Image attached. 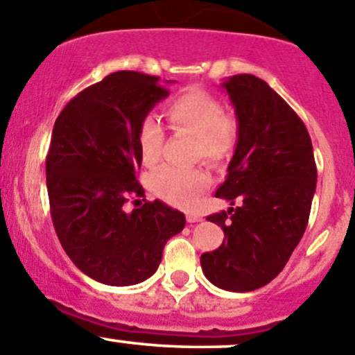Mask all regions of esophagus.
I'll return each mask as SVG.
<instances>
[{
    "label": "esophagus",
    "instance_id": "1",
    "mask_svg": "<svg viewBox=\"0 0 355 355\" xmlns=\"http://www.w3.org/2000/svg\"><path fill=\"white\" fill-rule=\"evenodd\" d=\"M202 220V216L198 213H187V221L189 223H198V221Z\"/></svg>",
    "mask_w": 355,
    "mask_h": 355
}]
</instances>
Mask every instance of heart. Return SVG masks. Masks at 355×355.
Segmentation results:
<instances>
[{
  "label": "heart",
  "instance_id": "b5f03b06",
  "mask_svg": "<svg viewBox=\"0 0 355 355\" xmlns=\"http://www.w3.org/2000/svg\"><path fill=\"white\" fill-rule=\"evenodd\" d=\"M166 116L175 132L196 137L194 157L207 163H221L234 151L239 125L234 114L221 111L214 96L204 91H187L168 103ZM164 130L155 116H144L139 127V151L146 166L161 159ZM151 191L159 199L180 207L194 206L199 196L209 187L211 177L204 168H161L151 177Z\"/></svg>",
  "mask_w": 355,
  "mask_h": 355
}]
</instances>
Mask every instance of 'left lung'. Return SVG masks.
<instances>
[{"label":"left lung","instance_id":"obj_1","mask_svg":"<svg viewBox=\"0 0 355 355\" xmlns=\"http://www.w3.org/2000/svg\"><path fill=\"white\" fill-rule=\"evenodd\" d=\"M221 85L239 139L216 198L232 207L206 218L223 228L225 241L200 256V266L216 287L250 292L278 277L302 239L318 171L306 125L266 82L241 73Z\"/></svg>","mask_w":355,"mask_h":355}]
</instances>
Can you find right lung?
I'll use <instances>...</instances> for the list:
<instances>
[{
	"mask_svg": "<svg viewBox=\"0 0 355 355\" xmlns=\"http://www.w3.org/2000/svg\"><path fill=\"white\" fill-rule=\"evenodd\" d=\"M170 92L159 77L114 71L78 92L58 114L46 156L53 225L71 263L105 285L125 287L156 273L185 216L139 198V127ZM136 200L128 214L124 204Z\"/></svg>",
	"mask_w": 355,
	"mask_h": 355,
	"instance_id": "1",
	"label": "right lung"
}]
</instances>
